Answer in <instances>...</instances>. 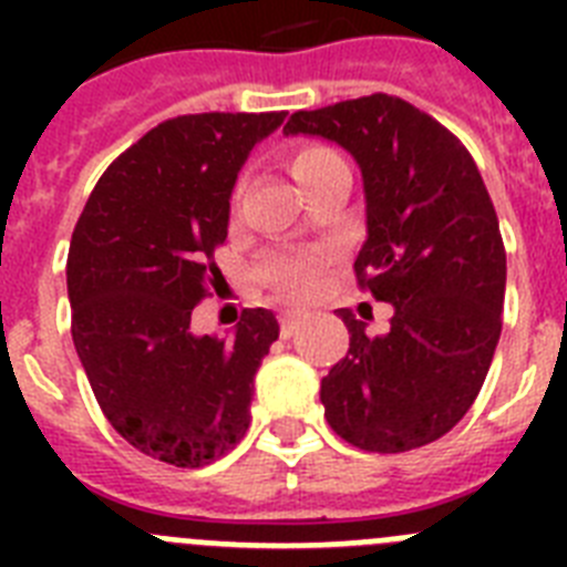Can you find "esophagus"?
I'll return each instance as SVG.
<instances>
[{
  "label": "esophagus",
  "instance_id": "esophagus-1",
  "mask_svg": "<svg viewBox=\"0 0 567 567\" xmlns=\"http://www.w3.org/2000/svg\"><path fill=\"white\" fill-rule=\"evenodd\" d=\"M307 320V315L303 312H284L280 315V332L284 334H292L298 332V327Z\"/></svg>",
  "mask_w": 567,
  "mask_h": 567
}]
</instances>
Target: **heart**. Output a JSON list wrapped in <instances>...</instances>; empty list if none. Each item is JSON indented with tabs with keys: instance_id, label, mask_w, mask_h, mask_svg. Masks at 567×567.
I'll use <instances>...</instances> for the list:
<instances>
[{
	"instance_id": "obj_1",
	"label": "heart",
	"mask_w": 567,
	"mask_h": 567,
	"mask_svg": "<svg viewBox=\"0 0 567 567\" xmlns=\"http://www.w3.org/2000/svg\"><path fill=\"white\" fill-rule=\"evenodd\" d=\"M284 162H287L289 175L298 182L303 193H309L329 169L343 164L340 155L334 150L323 147V144H298V147L289 150ZM267 278L272 280L275 287L284 289V292L295 295V298H307L318 287V264L312 258L278 260V264L267 269Z\"/></svg>"
}]
</instances>
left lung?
Masks as SVG:
<instances>
[{
	"instance_id": "8db88e82",
	"label": "left lung",
	"mask_w": 567,
	"mask_h": 567,
	"mask_svg": "<svg viewBox=\"0 0 567 567\" xmlns=\"http://www.w3.org/2000/svg\"><path fill=\"white\" fill-rule=\"evenodd\" d=\"M284 135L338 144L360 167V287L394 309L365 334L338 309L349 352L320 380L334 434L365 452H412L449 434L477 400L503 332L505 249L468 150L432 115L374 93L300 110Z\"/></svg>"
}]
</instances>
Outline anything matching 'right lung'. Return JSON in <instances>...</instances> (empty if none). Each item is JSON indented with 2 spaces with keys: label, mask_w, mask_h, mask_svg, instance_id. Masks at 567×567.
Returning <instances> with one entry per match:
<instances>
[{
  "label": "right lung",
  "mask_w": 567,
  "mask_h": 567,
  "mask_svg": "<svg viewBox=\"0 0 567 567\" xmlns=\"http://www.w3.org/2000/svg\"><path fill=\"white\" fill-rule=\"evenodd\" d=\"M287 113L178 115L107 167L73 229V346L104 417L133 449L178 468L224 457L249 429L255 372L278 340L269 309L224 338L193 309L229 227L252 147Z\"/></svg>",
  "instance_id": "add662e5"
}]
</instances>
